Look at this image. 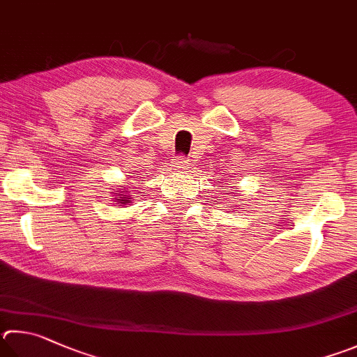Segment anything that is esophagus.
Returning <instances> with one entry per match:
<instances>
[{
  "instance_id": "obj_1",
  "label": "esophagus",
  "mask_w": 357,
  "mask_h": 357,
  "mask_svg": "<svg viewBox=\"0 0 357 357\" xmlns=\"http://www.w3.org/2000/svg\"><path fill=\"white\" fill-rule=\"evenodd\" d=\"M172 170L179 173L189 170V159L185 156H176L172 160Z\"/></svg>"
}]
</instances>
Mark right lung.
Segmentation results:
<instances>
[{"mask_svg": "<svg viewBox=\"0 0 357 357\" xmlns=\"http://www.w3.org/2000/svg\"><path fill=\"white\" fill-rule=\"evenodd\" d=\"M131 197L129 195H126V190L125 189H121V192L120 193H116L115 195V201L119 204H128V203H131Z\"/></svg>", "mask_w": 357, "mask_h": 357, "instance_id": "right-lung-1", "label": "right lung"}]
</instances>
